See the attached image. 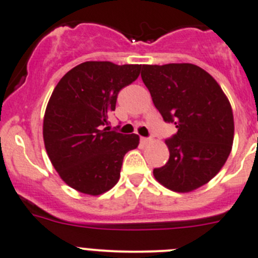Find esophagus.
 Instances as JSON below:
<instances>
[{
  "mask_svg": "<svg viewBox=\"0 0 258 258\" xmlns=\"http://www.w3.org/2000/svg\"><path fill=\"white\" fill-rule=\"evenodd\" d=\"M140 140H141V143L144 144V145H148V144L151 143V139H148V137H141Z\"/></svg>",
  "mask_w": 258,
  "mask_h": 258,
  "instance_id": "34e87169",
  "label": "esophagus"
}]
</instances>
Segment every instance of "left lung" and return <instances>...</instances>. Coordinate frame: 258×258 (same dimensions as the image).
Listing matches in <instances>:
<instances>
[{"label":"left lung","mask_w":258,"mask_h":258,"mask_svg":"<svg viewBox=\"0 0 258 258\" xmlns=\"http://www.w3.org/2000/svg\"><path fill=\"white\" fill-rule=\"evenodd\" d=\"M141 78L164 121L178 130L165 141L169 160L154 177L170 191H195L220 172L232 151L229 99L209 72L192 63L144 64Z\"/></svg>","instance_id":"obj_1"}]
</instances>
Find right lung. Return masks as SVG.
<instances>
[{"instance_id":"1","label":"right lung","mask_w":258,"mask_h":258,"mask_svg":"<svg viewBox=\"0 0 258 258\" xmlns=\"http://www.w3.org/2000/svg\"><path fill=\"white\" fill-rule=\"evenodd\" d=\"M141 64L88 61L58 81L45 108L43 140L50 163L71 188L99 196L115 186L137 135L109 131L108 114L122 88L134 83Z\"/></svg>"}]
</instances>
